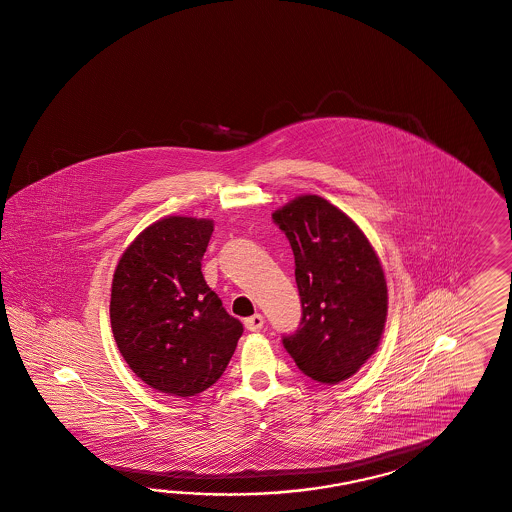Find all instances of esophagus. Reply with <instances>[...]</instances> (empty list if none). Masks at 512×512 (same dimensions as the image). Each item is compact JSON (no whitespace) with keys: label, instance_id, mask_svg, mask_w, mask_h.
Returning <instances> with one entry per match:
<instances>
[{"label":"esophagus","instance_id":"34e87169","mask_svg":"<svg viewBox=\"0 0 512 512\" xmlns=\"http://www.w3.org/2000/svg\"><path fill=\"white\" fill-rule=\"evenodd\" d=\"M244 326H246V330H249V332H259L264 326L263 315L255 313L253 317L246 318V320H244Z\"/></svg>","mask_w":512,"mask_h":512}]
</instances>
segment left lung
<instances>
[{
	"instance_id": "8db88e82",
	"label": "left lung",
	"mask_w": 512,
	"mask_h": 512,
	"mask_svg": "<svg viewBox=\"0 0 512 512\" xmlns=\"http://www.w3.org/2000/svg\"><path fill=\"white\" fill-rule=\"evenodd\" d=\"M272 220L289 238L302 302L300 326L281 343L322 384L350 378L380 343L387 315L384 270L360 227L318 195H302Z\"/></svg>"
}]
</instances>
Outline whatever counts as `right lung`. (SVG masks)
Segmentation results:
<instances>
[{"mask_svg": "<svg viewBox=\"0 0 512 512\" xmlns=\"http://www.w3.org/2000/svg\"><path fill=\"white\" fill-rule=\"evenodd\" d=\"M212 221L169 216L130 244L111 285L115 343L139 378L173 397L212 386L244 332L201 272Z\"/></svg>", "mask_w": 512, "mask_h": 512, "instance_id": "obj_1", "label": "right lung"}]
</instances>
